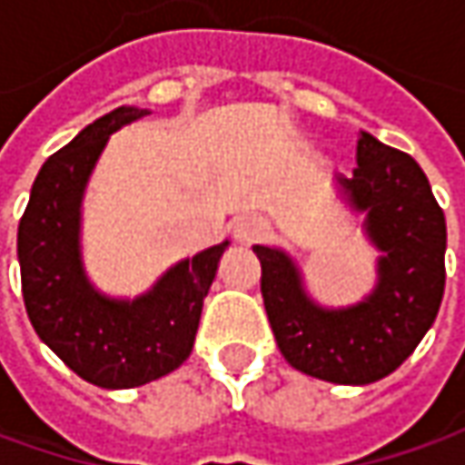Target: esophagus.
<instances>
[{
  "mask_svg": "<svg viewBox=\"0 0 465 465\" xmlns=\"http://www.w3.org/2000/svg\"><path fill=\"white\" fill-rule=\"evenodd\" d=\"M266 235H269V224L261 217H241L232 224V238L241 245H253V242L263 241Z\"/></svg>",
  "mask_w": 465,
  "mask_h": 465,
  "instance_id": "34e87169",
  "label": "esophagus"
}]
</instances>
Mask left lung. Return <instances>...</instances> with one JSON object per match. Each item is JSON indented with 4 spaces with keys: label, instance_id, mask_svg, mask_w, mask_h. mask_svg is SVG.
Instances as JSON below:
<instances>
[{
    "label": "left lung",
    "instance_id": "8db88e82",
    "mask_svg": "<svg viewBox=\"0 0 465 465\" xmlns=\"http://www.w3.org/2000/svg\"><path fill=\"white\" fill-rule=\"evenodd\" d=\"M336 191L357 214L381 256L375 287L354 305L315 302L297 261L272 245H253L261 295L279 351L290 365L339 385H367L391 375L435 323L445 292V214L424 170L360 132L357 168Z\"/></svg>",
    "mask_w": 465,
    "mask_h": 465
}]
</instances>
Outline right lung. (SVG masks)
Returning <instances> with one entry per match:
<instances>
[{
  "mask_svg": "<svg viewBox=\"0 0 465 465\" xmlns=\"http://www.w3.org/2000/svg\"><path fill=\"white\" fill-rule=\"evenodd\" d=\"M121 105L44 163L17 227L25 311L41 341L98 388H136L183 365L230 242L178 261L147 292L103 295L82 263V199L108 136L147 116Z\"/></svg>",
  "mask_w": 465,
  "mask_h": 465,
  "instance_id": "1",
  "label": "right lung"
}]
</instances>
